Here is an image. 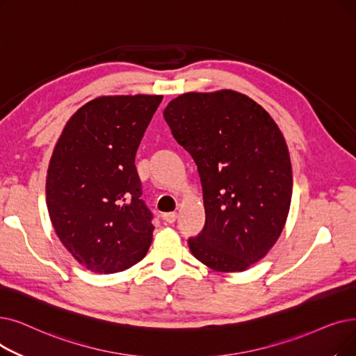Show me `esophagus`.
Listing matches in <instances>:
<instances>
[{"instance_id": "obj_1", "label": "esophagus", "mask_w": 356, "mask_h": 356, "mask_svg": "<svg viewBox=\"0 0 356 356\" xmlns=\"http://www.w3.org/2000/svg\"><path fill=\"white\" fill-rule=\"evenodd\" d=\"M163 220H164V222H167V224H173V222L177 220V213H176V212L163 213Z\"/></svg>"}]
</instances>
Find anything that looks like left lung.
<instances>
[{
    "label": "left lung",
    "mask_w": 356,
    "mask_h": 356,
    "mask_svg": "<svg viewBox=\"0 0 356 356\" xmlns=\"http://www.w3.org/2000/svg\"><path fill=\"white\" fill-rule=\"evenodd\" d=\"M163 115L202 183L205 225L188 240L192 254L213 270H245L280 238L289 212L282 132L264 107L233 90L186 92Z\"/></svg>",
    "instance_id": "1"
}]
</instances>
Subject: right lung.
Here are the masks:
<instances>
[{"instance_id": "add662e5", "label": "right lung", "mask_w": 356, "mask_h": 356, "mask_svg": "<svg viewBox=\"0 0 356 356\" xmlns=\"http://www.w3.org/2000/svg\"><path fill=\"white\" fill-rule=\"evenodd\" d=\"M163 96H107L76 111L55 145L46 204L60 243L86 269L115 273L147 254L152 213L136 149Z\"/></svg>"}]
</instances>
